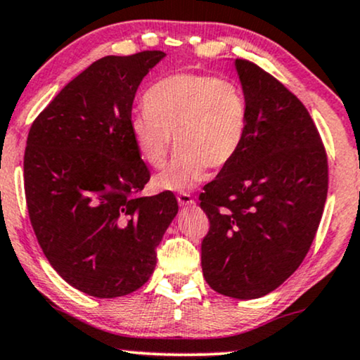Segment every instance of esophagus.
<instances>
[{"label":"esophagus","mask_w":360,"mask_h":360,"mask_svg":"<svg viewBox=\"0 0 360 360\" xmlns=\"http://www.w3.org/2000/svg\"><path fill=\"white\" fill-rule=\"evenodd\" d=\"M176 200H179V205L180 207H190V205H193L195 203V200L191 198V195L190 193H179L176 195Z\"/></svg>","instance_id":"esophagus-1"}]
</instances>
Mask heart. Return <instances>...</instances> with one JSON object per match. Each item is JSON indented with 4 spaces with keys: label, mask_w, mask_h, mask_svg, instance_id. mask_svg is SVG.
Instances as JSON below:
<instances>
[{
    "label": "heart",
    "mask_w": 360,
    "mask_h": 360,
    "mask_svg": "<svg viewBox=\"0 0 360 360\" xmlns=\"http://www.w3.org/2000/svg\"><path fill=\"white\" fill-rule=\"evenodd\" d=\"M146 112L130 120V135L140 158L160 169L172 147L179 148L170 167L155 176L158 190L185 191L235 160L248 132L250 110L236 82L207 74L184 72L165 77L143 96Z\"/></svg>",
    "instance_id": "b5f03b06"
}]
</instances>
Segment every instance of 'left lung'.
<instances>
[{
  "label": "left lung",
  "mask_w": 360,
  "mask_h": 360,
  "mask_svg": "<svg viewBox=\"0 0 360 360\" xmlns=\"http://www.w3.org/2000/svg\"><path fill=\"white\" fill-rule=\"evenodd\" d=\"M248 101L245 143L203 186L202 241L210 288L236 300L266 296L300 268L328 197V155L302 102L278 79L235 60Z\"/></svg>",
  "instance_id": "8db88e82"
}]
</instances>
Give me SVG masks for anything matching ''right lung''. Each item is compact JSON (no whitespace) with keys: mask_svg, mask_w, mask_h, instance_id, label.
<instances>
[{"mask_svg":"<svg viewBox=\"0 0 360 360\" xmlns=\"http://www.w3.org/2000/svg\"><path fill=\"white\" fill-rule=\"evenodd\" d=\"M162 51L105 56L74 77L30 129L25 191L51 266L94 297L134 292L179 213L172 191L139 197L150 180L130 135L135 92Z\"/></svg>","mask_w":360,"mask_h":360,"instance_id":"right-lung-1","label":"right lung"}]
</instances>
